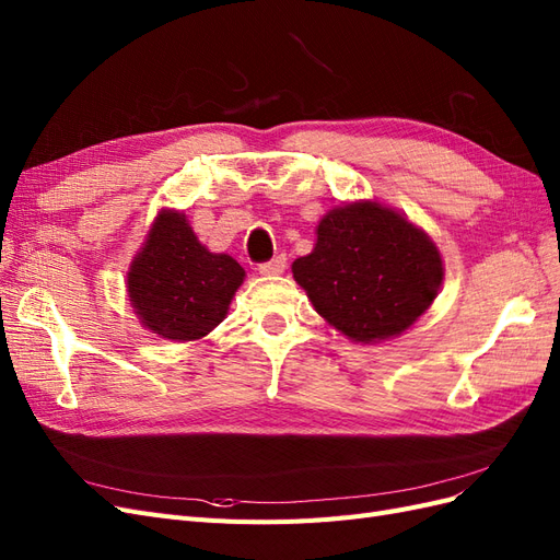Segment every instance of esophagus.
<instances>
[{"label": "esophagus", "instance_id": "1", "mask_svg": "<svg viewBox=\"0 0 560 560\" xmlns=\"http://www.w3.org/2000/svg\"><path fill=\"white\" fill-rule=\"evenodd\" d=\"M284 268H287L284 254H278V257H273L270 261L259 264V273L261 276H280V273H284Z\"/></svg>", "mask_w": 560, "mask_h": 560}]
</instances>
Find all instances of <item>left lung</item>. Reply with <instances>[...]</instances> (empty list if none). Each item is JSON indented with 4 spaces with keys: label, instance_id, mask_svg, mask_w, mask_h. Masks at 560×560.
I'll use <instances>...</instances> for the list:
<instances>
[{
    "label": "left lung",
    "instance_id": "obj_1",
    "mask_svg": "<svg viewBox=\"0 0 560 560\" xmlns=\"http://www.w3.org/2000/svg\"><path fill=\"white\" fill-rule=\"evenodd\" d=\"M294 280L334 329L358 343L399 336L425 313L444 280L430 235L376 200L329 210Z\"/></svg>",
    "mask_w": 560,
    "mask_h": 560
}]
</instances>
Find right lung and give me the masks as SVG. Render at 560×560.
I'll use <instances>...</instances> for the list:
<instances>
[{"label": "right lung", "mask_w": 560, "mask_h": 560, "mask_svg": "<svg viewBox=\"0 0 560 560\" xmlns=\"http://www.w3.org/2000/svg\"><path fill=\"white\" fill-rule=\"evenodd\" d=\"M243 280V266L200 245L184 212L161 210L130 264L128 296L142 327L184 343L226 317Z\"/></svg>", "instance_id": "1"}]
</instances>
